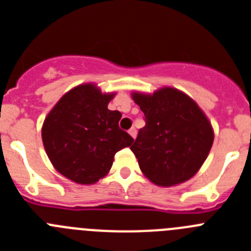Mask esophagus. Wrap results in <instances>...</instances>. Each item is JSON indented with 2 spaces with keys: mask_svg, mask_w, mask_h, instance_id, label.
Returning a JSON list of instances; mask_svg holds the SVG:
<instances>
[{
  "mask_svg": "<svg viewBox=\"0 0 251 251\" xmlns=\"http://www.w3.org/2000/svg\"><path fill=\"white\" fill-rule=\"evenodd\" d=\"M128 132H129V134H130V136H132V138H136V136H137V129H136V128H130V129L128 130Z\"/></svg>",
  "mask_w": 251,
  "mask_h": 251,
  "instance_id": "1",
  "label": "esophagus"
}]
</instances>
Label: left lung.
I'll list each match as a JSON object with an SVG mask.
<instances>
[{
    "label": "left lung",
    "instance_id": "1",
    "mask_svg": "<svg viewBox=\"0 0 251 251\" xmlns=\"http://www.w3.org/2000/svg\"><path fill=\"white\" fill-rule=\"evenodd\" d=\"M145 113L146 126L130 146L141 171L158 186L185 182L202 166L211 150L214 132L202 110L174 88L153 95L133 93Z\"/></svg>",
    "mask_w": 251,
    "mask_h": 251
}]
</instances>
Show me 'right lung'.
Segmentation results:
<instances>
[{
    "mask_svg": "<svg viewBox=\"0 0 251 251\" xmlns=\"http://www.w3.org/2000/svg\"><path fill=\"white\" fill-rule=\"evenodd\" d=\"M114 94L93 84L66 93L46 117L43 142L57 172L81 185L95 183L109 172L114 154L132 145L119 128L122 113L108 109Z\"/></svg>",
    "mask_w": 251,
    "mask_h": 251,
    "instance_id": "1",
    "label": "right lung"
}]
</instances>
